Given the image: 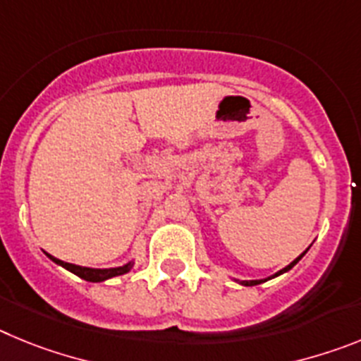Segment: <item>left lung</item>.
<instances>
[{
    "mask_svg": "<svg viewBox=\"0 0 361 361\" xmlns=\"http://www.w3.org/2000/svg\"><path fill=\"white\" fill-rule=\"evenodd\" d=\"M305 253H307V250H305L304 251V253H302V255H300V257H296L295 258V260H293V262L291 264H289V266H286V267H283V269H280L279 271V273H275V275H273V276H269V279H264V280H242V286H258V283H262V282H266V280H271V279H275V276H279V275H282V273H286V271H289V269H291V267L293 266H295V264H298V260H300V258H302V257H304V255ZM237 282H238V280H237Z\"/></svg>",
    "mask_w": 361,
    "mask_h": 361,
    "instance_id": "left-lung-1",
    "label": "left lung"
}]
</instances>
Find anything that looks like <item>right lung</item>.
<instances>
[{
	"label": "right lung",
	"mask_w": 361,
	"mask_h": 361,
	"mask_svg": "<svg viewBox=\"0 0 361 361\" xmlns=\"http://www.w3.org/2000/svg\"><path fill=\"white\" fill-rule=\"evenodd\" d=\"M47 257H49L52 262L59 264V266H63L65 269H68L70 273H73V275H78L79 279L86 280V282H104V280L108 279H114V276L128 273V271L133 267V262H128L119 267H110V269H92V267H82V266H75V264L63 262V260H59V258L52 257V255L49 253H47Z\"/></svg>",
	"instance_id": "1"
}]
</instances>
